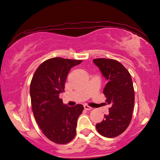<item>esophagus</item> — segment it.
Returning <instances> with one entry per match:
<instances>
[{
	"mask_svg": "<svg viewBox=\"0 0 160 160\" xmlns=\"http://www.w3.org/2000/svg\"><path fill=\"white\" fill-rule=\"evenodd\" d=\"M84 109H86V110H91V109H92V107L88 106V105H87V104L84 105Z\"/></svg>",
	"mask_w": 160,
	"mask_h": 160,
	"instance_id": "obj_1",
	"label": "esophagus"
}]
</instances>
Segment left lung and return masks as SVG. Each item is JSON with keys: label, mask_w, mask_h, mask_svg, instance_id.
<instances>
[{"label": "left lung", "mask_w": 160, "mask_h": 160, "mask_svg": "<svg viewBox=\"0 0 160 160\" xmlns=\"http://www.w3.org/2000/svg\"><path fill=\"white\" fill-rule=\"evenodd\" d=\"M93 61L108 80L103 93L107 104L111 106L103 120L96 124L97 131L104 137H117L127 128L132 118L135 92L131 74L115 60L97 58Z\"/></svg>", "instance_id": "left-lung-1"}]
</instances>
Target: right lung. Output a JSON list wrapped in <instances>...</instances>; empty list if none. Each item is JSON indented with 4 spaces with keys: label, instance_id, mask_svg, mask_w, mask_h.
Masks as SVG:
<instances>
[{
    "label": "right lung",
    "instance_id": "right-lung-1",
    "mask_svg": "<svg viewBox=\"0 0 160 160\" xmlns=\"http://www.w3.org/2000/svg\"><path fill=\"white\" fill-rule=\"evenodd\" d=\"M81 60L53 58L37 68L30 84L32 108L37 124L49 140L65 144L76 133L77 120L84 107H70L62 102L59 95L63 92L70 69Z\"/></svg>",
    "mask_w": 160,
    "mask_h": 160
}]
</instances>
